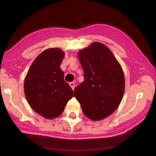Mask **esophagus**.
<instances>
[{
	"label": "esophagus",
	"instance_id": "34e87169",
	"mask_svg": "<svg viewBox=\"0 0 156 156\" xmlns=\"http://www.w3.org/2000/svg\"><path fill=\"white\" fill-rule=\"evenodd\" d=\"M69 85H70L71 87H72V89L73 90V89H74V88H75V84L73 83H69Z\"/></svg>",
	"mask_w": 156,
	"mask_h": 156
}]
</instances>
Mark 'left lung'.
Instances as JSON below:
<instances>
[{"label": "left lung", "instance_id": "1", "mask_svg": "<svg viewBox=\"0 0 156 156\" xmlns=\"http://www.w3.org/2000/svg\"><path fill=\"white\" fill-rule=\"evenodd\" d=\"M84 80L74 89L84 114L100 120L117 109L125 91L122 69L112 52L102 43H94L78 52Z\"/></svg>", "mask_w": 156, "mask_h": 156}]
</instances>
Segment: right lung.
<instances>
[{
    "mask_svg": "<svg viewBox=\"0 0 156 156\" xmlns=\"http://www.w3.org/2000/svg\"><path fill=\"white\" fill-rule=\"evenodd\" d=\"M64 56L60 49L44 50L34 60L25 80L28 103L34 112L47 119L61 115L66 104L73 96L60 67Z\"/></svg>",
    "mask_w": 156,
    "mask_h": 156,
    "instance_id": "obj_1",
    "label": "right lung"
}]
</instances>
